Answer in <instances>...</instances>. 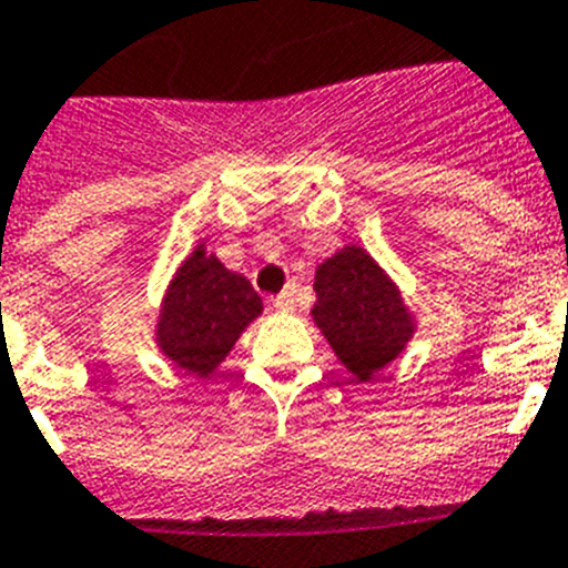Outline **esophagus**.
Returning a JSON list of instances; mask_svg holds the SVG:
<instances>
[{
	"label": "esophagus",
	"instance_id": "1",
	"mask_svg": "<svg viewBox=\"0 0 568 568\" xmlns=\"http://www.w3.org/2000/svg\"><path fill=\"white\" fill-rule=\"evenodd\" d=\"M294 300H297V285H285V291H280L277 297H274V305H277L280 312H291Z\"/></svg>",
	"mask_w": 568,
	"mask_h": 568
}]
</instances>
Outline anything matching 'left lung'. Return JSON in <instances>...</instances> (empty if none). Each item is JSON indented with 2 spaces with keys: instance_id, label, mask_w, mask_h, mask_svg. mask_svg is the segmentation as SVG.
Returning a JSON list of instances; mask_svg holds the SVG:
<instances>
[{
  "instance_id": "8db88e82",
  "label": "left lung",
  "mask_w": 568,
  "mask_h": 568,
  "mask_svg": "<svg viewBox=\"0 0 568 568\" xmlns=\"http://www.w3.org/2000/svg\"><path fill=\"white\" fill-rule=\"evenodd\" d=\"M312 317L357 379H372L406 348L414 320L386 271L359 245H345L317 268Z\"/></svg>"
}]
</instances>
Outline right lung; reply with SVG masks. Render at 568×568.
Wrapping results in <instances>:
<instances>
[{
	"label": "right lung",
	"instance_id": "add662e5",
	"mask_svg": "<svg viewBox=\"0 0 568 568\" xmlns=\"http://www.w3.org/2000/svg\"><path fill=\"white\" fill-rule=\"evenodd\" d=\"M260 312L263 300L248 280L225 268L200 245L168 285L156 320V343L176 368L209 377Z\"/></svg>",
	"mask_w": 568,
	"mask_h": 568
}]
</instances>
